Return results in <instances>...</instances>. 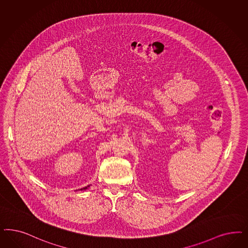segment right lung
I'll list each match as a JSON object with an SVG mask.
<instances>
[{
  "mask_svg": "<svg viewBox=\"0 0 248 248\" xmlns=\"http://www.w3.org/2000/svg\"><path fill=\"white\" fill-rule=\"evenodd\" d=\"M89 186H90V185H88L87 187H84V188H81V189H80V191H83V190H87Z\"/></svg>",
  "mask_w": 248,
  "mask_h": 248,
  "instance_id": "obj_1",
  "label": "right lung"
}]
</instances>
